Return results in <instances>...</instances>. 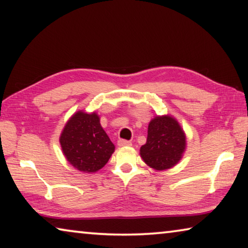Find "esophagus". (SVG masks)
I'll return each mask as SVG.
<instances>
[{"label": "esophagus", "mask_w": 248, "mask_h": 248, "mask_svg": "<svg viewBox=\"0 0 248 248\" xmlns=\"http://www.w3.org/2000/svg\"><path fill=\"white\" fill-rule=\"evenodd\" d=\"M132 143L130 141H128V140H124V139H120L119 141H118V145L119 146H130L131 145Z\"/></svg>", "instance_id": "1"}]
</instances>
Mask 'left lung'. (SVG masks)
<instances>
[{
    "label": "left lung",
    "instance_id": "left-lung-1",
    "mask_svg": "<svg viewBox=\"0 0 248 248\" xmlns=\"http://www.w3.org/2000/svg\"><path fill=\"white\" fill-rule=\"evenodd\" d=\"M186 149V136L178 121L170 116H157L150 121L146 143L140 155L156 170L171 169L180 161Z\"/></svg>",
    "mask_w": 248,
    "mask_h": 248
}]
</instances>
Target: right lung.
Instances as JSON below:
<instances>
[{
	"label": "right lung",
	"instance_id": "1",
	"mask_svg": "<svg viewBox=\"0 0 248 248\" xmlns=\"http://www.w3.org/2000/svg\"><path fill=\"white\" fill-rule=\"evenodd\" d=\"M60 144L70 164L84 173L103 169L115 151L96 112H75L64 125Z\"/></svg>",
	"mask_w": 248,
	"mask_h": 248
}]
</instances>
